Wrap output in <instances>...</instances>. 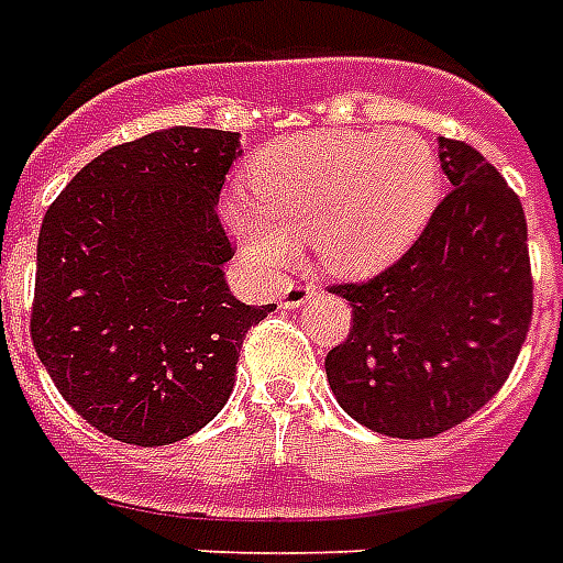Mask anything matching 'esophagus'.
Returning <instances> with one entry per match:
<instances>
[{"mask_svg":"<svg viewBox=\"0 0 563 563\" xmlns=\"http://www.w3.org/2000/svg\"><path fill=\"white\" fill-rule=\"evenodd\" d=\"M316 295V283H291V286H286L280 295V307L283 309H298L303 307L309 298Z\"/></svg>","mask_w":563,"mask_h":563,"instance_id":"obj_1","label":"esophagus"}]
</instances>
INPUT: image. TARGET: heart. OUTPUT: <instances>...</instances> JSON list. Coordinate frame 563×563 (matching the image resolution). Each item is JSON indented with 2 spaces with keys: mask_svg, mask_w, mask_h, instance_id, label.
Here are the masks:
<instances>
[{
  "mask_svg": "<svg viewBox=\"0 0 563 563\" xmlns=\"http://www.w3.org/2000/svg\"><path fill=\"white\" fill-rule=\"evenodd\" d=\"M438 201L441 163L418 134L333 131L268 145L224 224L263 274L289 272L312 239L333 274L371 277L415 245Z\"/></svg>",
  "mask_w": 563,
  "mask_h": 563,
  "instance_id": "heart-1",
  "label": "heart"
}]
</instances>
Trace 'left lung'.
I'll return each mask as SVG.
<instances>
[{
	"label": "left lung",
	"instance_id": "left-lung-1",
	"mask_svg": "<svg viewBox=\"0 0 563 563\" xmlns=\"http://www.w3.org/2000/svg\"><path fill=\"white\" fill-rule=\"evenodd\" d=\"M453 192L406 254L351 300L347 342L327 353V383L379 435L432 438L503 388L532 321L523 203L476 148L438 140Z\"/></svg>",
	"mask_w": 563,
	"mask_h": 563
}]
</instances>
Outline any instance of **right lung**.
<instances>
[{"instance_id":"1","label":"right lung","mask_w":563,"mask_h":563,"mask_svg":"<svg viewBox=\"0 0 563 563\" xmlns=\"http://www.w3.org/2000/svg\"><path fill=\"white\" fill-rule=\"evenodd\" d=\"M233 131L175 125L87 163L46 210L31 342L64 400L122 444L207 427L236 383L242 339L274 303L230 295L219 221Z\"/></svg>"}]
</instances>
